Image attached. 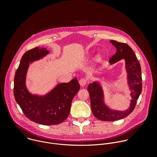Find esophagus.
<instances>
[{
    "mask_svg": "<svg viewBox=\"0 0 157 157\" xmlns=\"http://www.w3.org/2000/svg\"><path fill=\"white\" fill-rule=\"evenodd\" d=\"M87 81V79H86V78H81V79H79V84L81 86H85L86 84Z\"/></svg>",
    "mask_w": 157,
    "mask_h": 157,
    "instance_id": "esophagus-1",
    "label": "esophagus"
}]
</instances>
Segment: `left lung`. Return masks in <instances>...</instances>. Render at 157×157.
Returning a JSON list of instances; mask_svg holds the SVG:
<instances>
[{
	"mask_svg": "<svg viewBox=\"0 0 157 157\" xmlns=\"http://www.w3.org/2000/svg\"><path fill=\"white\" fill-rule=\"evenodd\" d=\"M110 42L116 48L117 51L109 59V63L112 64L122 59H125L128 84L132 91L130 96L132 99L129 108L125 110L110 109L104 104V93L99 83L93 82L89 84L87 91L90 96L92 112L98 119L102 121H114L128 116L135 109L142 89L140 64L135 53L126 43L115 40H110Z\"/></svg>",
	"mask_w": 157,
	"mask_h": 157,
	"instance_id": "8db88e82",
	"label": "left lung"
}]
</instances>
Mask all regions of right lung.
<instances>
[{
  "label": "right lung",
  "mask_w": 157,
  "mask_h": 157,
  "mask_svg": "<svg viewBox=\"0 0 157 157\" xmlns=\"http://www.w3.org/2000/svg\"><path fill=\"white\" fill-rule=\"evenodd\" d=\"M50 53L44 48L35 47L22 56L14 78L13 94L16 102L25 116L37 124L51 125L63 122L68 117L73 99L79 91L76 78L69 82L58 84L47 94H32L26 87L29 64Z\"/></svg>",
  "instance_id": "1"
}]
</instances>
